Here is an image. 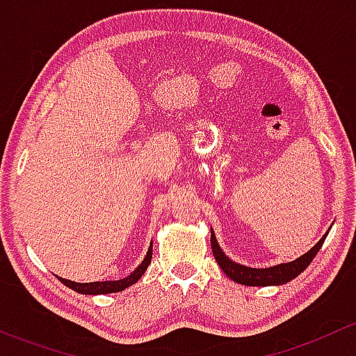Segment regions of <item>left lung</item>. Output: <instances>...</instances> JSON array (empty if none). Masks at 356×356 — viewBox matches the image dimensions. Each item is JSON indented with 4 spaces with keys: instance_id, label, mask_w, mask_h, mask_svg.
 I'll return each instance as SVG.
<instances>
[{
    "instance_id": "1",
    "label": "left lung",
    "mask_w": 356,
    "mask_h": 356,
    "mask_svg": "<svg viewBox=\"0 0 356 356\" xmlns=\"http://www.w3.org/2000/svg\"><path fill=\"white\" fill-rule=\"evenodd\" d=\"M325 236L317 243V245L312 248L308 253H305L303 257L296 258V260L289 261V264H281L268 268H251V267H245V265H239L236 264V261H232L231 258L225 257L224 251L220 250L217 239H215L213 231H211L210 243H211V251H213L215 260H217V264L220 265L222 270L225 272V275L231 277L232 281L245 286H274V284H284V282H289L293 281L294 277H298V275H300L301 272L312 264V260L315 258L317 251L321 250L322 245H324Z\"/></svg>"
}]
</instances>
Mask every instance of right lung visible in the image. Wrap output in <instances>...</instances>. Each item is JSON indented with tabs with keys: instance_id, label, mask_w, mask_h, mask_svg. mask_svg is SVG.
Segmentation results:
<instances>
[{
	"instance_id": "obj_1",
	"label": "right lung",
	"mask_w": 356,
	"mask_h": 356,
	"mask_svg": "<svg viewBox=\"0 0 356 356\" xmlns=\"http://www.w3.org/2000/svg\"><path fill=\"white\" fill-rule=\"evenodd\" d=\"M152 254H153V245H149L148 253H146V258L141 261L138 268L132 272L131 275H127L125 279H120V281H102V282H74L68 281V279L58 277L63 284L68 286L70 289L77 291L81 294H106V293H118V291H124L129 286L136 284V282L141 279V275L145 274L148 265L152 264Z\"/></svg>"
}]
</instances>
